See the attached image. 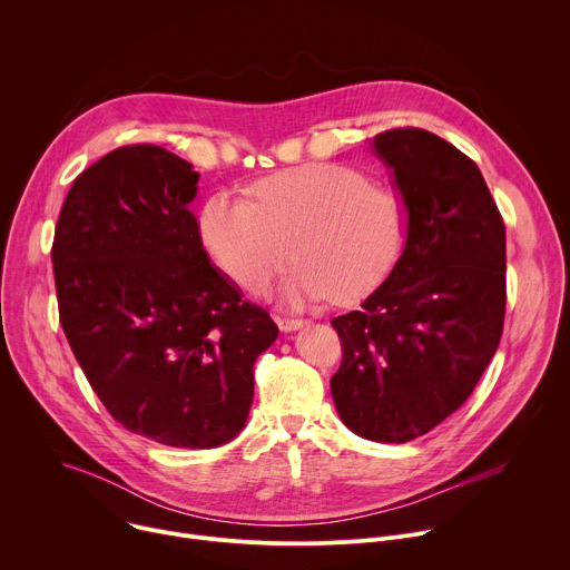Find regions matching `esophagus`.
I'll return each mask as SVG.
<instances>
[{
    "instance_id": "obj_1",
    "label": "esophagus",
    "mask_w": 570,
    "mask_h": 570,
    "mask_svg": "<svg viewBox=\"0 0 570 570\" xmlns=\"http://www.w3.org/2000/svg\"><path fill=\"white\" fill-rule=\"evenodd\" d=\"M277 324H279V330L282 332H297V330H302L304 327V320H299V317H277Z\"/></svg>"
}]
</instances>
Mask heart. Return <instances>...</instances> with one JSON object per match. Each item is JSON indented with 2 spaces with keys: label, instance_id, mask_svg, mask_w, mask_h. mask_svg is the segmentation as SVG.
<instances>
[{
  "label": "heart",
  "instance_id": "1",
  "mask_svg": "<svg viewBox=\"0 0 570 570\" xmlns=\"http://www.w3.org/2000/svg\"><path fill=\"white\" fill-rule=\"evenodd\" d=\"M253 200L214 194L200 236L218 266L246 291L264 293L291 255L282 288L291 306L327 297L345 304L374 291L409 238L403 196L354 167L334 161L277 171L253 187Z\"/></svg>",
  "mask_w": 570,
  "mask_h": 570
}]
</instances>
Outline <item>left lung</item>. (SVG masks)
<instances>
[{"mask_svg": "<svg viewBox=\"0 0 570 570\" xmlns=\"http://www.w3.org/2000/svg\"><path fill=\"white\" fill-rule=\"evenodd\" d=\"M370 148L409 207V238L361 311L332 320V394L352 433L403 444L455 413L499 350L505 225L475 161L446 139L396 128Z\"/></svg>", "mask_w": 570, "mask_h": 570, "instance_id": "1", "label": "left lung"}]
</instances>
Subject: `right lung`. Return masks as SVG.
<instances>
[{
	"label": "right lung",
	"instance_id": "add662e5",
	"mask_svg": "<svg viewBox=\"0 0 570 570\" xmlns=\"http://www.w3.org/2000/svg\"><path fill=\"white\" fill-rule=\"evenodd\" d=\"M200 174L153 146H124L80 174L51 262L62 332L128 431L214 449L246 426L255 361L277 338L203 248L189 212Z\"/></svg>",
	"mask_w": 570,
	"mask_h": 570
}]
</instances>
